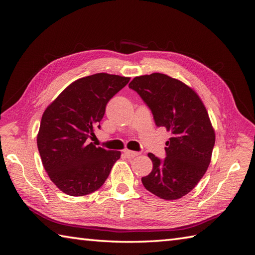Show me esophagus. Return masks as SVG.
<instances>
[{"mask_svg":"<svg viewBox=\"0 0 255 255\" xmlns=\"http://www.w3.org/2000/svg\"><path fill=\"white\" fill-rule=\"evenodd\" d=\"M125 154H126V156H127L128 158H134V157L139 155V152H135V151H130V150H126V151H125Z\"/></svg>","mask_w":255,"mask_h":255,"instance_id":"esophagus-1","label":"esophagus"}]
</instances>
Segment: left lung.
<instances>
[{"label": "left lung", "mask_w": 255, "mask_h": 255, "mask_svg": "<svg viewBox=\"0 0 255 255\" xmlns=\"http://www.w3.org/2000/svg\"><path fill=\"white\" fill-rule=\"evenodd\" d=\"M152 112L156 127L171 133L166 157L152 153L150 174L141 182L161 199L176 200L195 188L211 163L215 132L205 106L196 92L166 74L141 75L128 84Z\"/></svg>", "instance_id": "obj_1"}]
</instances>
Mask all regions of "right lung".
<instances>
[{
	"label": "right lung",
	"mask_w": 255,
	"mask_h": 255,
	"mask_svg": "<svg viewBox=\"0 0 255 255\" xmlns=\"http://www.w3.org/2000/svg\"><path fill=\"white\" fill-rule=\"evenodd\" d=\"M129 82L125 76L97 73L82 78L61 92L44 111L37 145L51 181L73 197L102 186L120 151L96 146L88 139L100 128L106 104Z\"/></svg>",
	"instance_id": "add662e5"
}]
</instances>
